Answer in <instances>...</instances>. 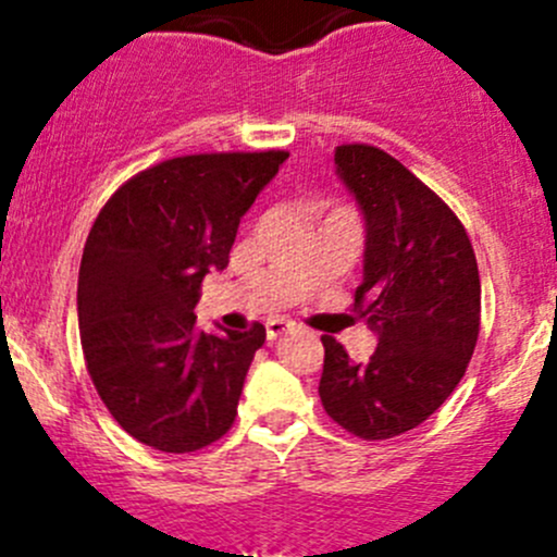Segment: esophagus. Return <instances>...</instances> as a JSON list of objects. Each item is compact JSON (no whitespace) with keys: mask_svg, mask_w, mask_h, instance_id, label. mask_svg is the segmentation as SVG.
Masks as SVG:
<instances>
[{"mask_svg":"<svg viewBox=\"0 0 557 557\" xmlns=\"http://www.w3.org/2000/svg\"><path fill=\"white\" fill-rule=\"evenodd\" d=\"M290 329H294V323H290V320H283V318L267 320V339H269V342L280 339V336L288 334Z\"/></svg>","mask_w":557,"mask_h":557,"instance_id":"1","label":"esophagus"}]
</instances>
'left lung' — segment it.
<instances>
[{"label":"left lung","instance_id":"obj_1","mask_svg":"<svg viewBox=\"0 0 557 557\" xmlns=\"http://www.w3.org/2000/svg\"><path fill=\"white\" fill-rule=\"evenodd\" d=\"M336 174L367 221L352 312L377 350L350 361L323 336L320 401L358 440H393L429 420L466 374L480 336V272L458 215L374 145H339Z\"/></svg>","mask_w":557,"mask_h":557}]
</instances>
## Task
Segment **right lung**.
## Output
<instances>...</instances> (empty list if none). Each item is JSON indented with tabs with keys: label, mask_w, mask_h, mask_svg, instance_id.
Instances as JSON below:
<instances>
[{
	"label": "right lung",
	"mask_w": 557,
	"mask_h": 557,
	"mask_svg": "<svg viewBox=\"0 0 557 557\" xmlns=\"http://www.w3.org/2000/svg\"><path fill=\"white\" fill-rule=\"evenodd\" d=\"M285 159V150L166 159L126 180L94 221L77 277L83 356L117 425L153 450L196 453L237 418L267 329L207 334L194 307Z\"/></svg>",
	"instance_id": "obj_1"
}]
</instances>
